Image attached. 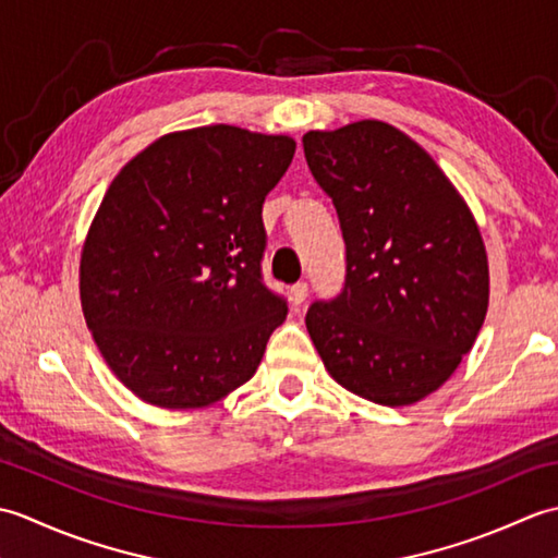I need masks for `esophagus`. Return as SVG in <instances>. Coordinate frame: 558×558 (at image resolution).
<instances>
[{
    "mask_svg": "<svg viewBox=\"0 0 558 558\" xmlns=\"http://www.w3.org/2000/svg\"><path fill=\"white\" fill-rule=\"evenodd\" d=\"M290 294H292V304L302 306L306 302V298H310V286H306V282H298V286H292Z\"/></svg>",
    "mask_w": 558,
    "mask_h": 558,
    "instance_id": "esophagus-1",
    "label": "esophagus"
}]
</instances>
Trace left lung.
I'll use <instances>...</instances> for the list:
<instances>
[{
	"instance_id": "left-lung-1",
	"label": "left lung",
	"mask_w": 558,
	"mask_h": 558,
	"mask_svg": "<svg viewBox=\"0 0 558 558\" xmlns=\"http://www.w3.org/2000/svg\"><path fill=\"white\" fill-rule=\"evenodd\" d=\"M302 144L345 240V286L310 306L306 328L342 388L412 405L456 372L487 316L477 222L429 153L396 126L364 120Z\"/></svg>"
}]
</instances>
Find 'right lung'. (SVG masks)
<instances>
[{"instance_id":"right-lung-1","label":"right lung","mask_w":558,"mask_h":558,"mask_svg":"<svg viewBox=\"0 0 558 558\" xmlns=\"http://www.w3.org/2000/svg\"><path fill=\"white\" fill-rule=\"evenodd\" d=\"M290 136L198 126L114 177L81 254V306L105 362L158 408H204L254 376L288 316L266 288L260 210Z\"/></svg>"}]
</instances>
